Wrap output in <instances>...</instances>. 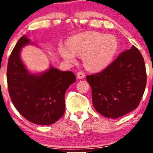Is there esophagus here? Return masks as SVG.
Returning <instances> with one entry per match:
<instances>
[{
  "instance_id": "obj_1",
  "label": "esophagus",
  "mask_w": 153,
  "mask_h": 153,
  "mask_svg": "<svg viewBox=\"0 0 153 153\" xmlns=\"http://www.w3.org/2000/svg\"><path fill=\"white\" fill-rule=\"evenodd\" d=\"M77 78H78V79H83L85 78V74L82 72H78L77 73Z\"/></svg>"
}]
</instances>
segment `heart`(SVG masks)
<instances>
[{
    "instance_id": "b5f03b06",
    "label": "heart",
    "mask_w": 153,
    "mask_h": 153,
    "mask_svg": "<svg viewBox=\"0 0 153 153\" xmlns=\"http://www.w3.org/2000/svg\"><path fill=\"white\" fill-rule=\"evenodd\" d=\"M118 48V42L113 35L89 31L73 36L68 45L60 44L58 50L65 61L73 63L82 56L83 65L88 71L99 72L107 68L113 60Z\"/></svg>"
}]
</instances>
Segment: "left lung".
I'll list each match as a JSON object with an SVG mask.
<instances>
[{
  "label": "left lung",
  "mask_w": 153,
  "mask_h": 153,
  "mask_svg": "<svg viewBox=\"0 0 153 153\" xmlns=\"http://www.w3.org/2000/svg\"><path fill=\"white\" fill-rule=\"evenodd\" d=\"M95 109L106 118L117 119L137 108L145 92L146 69L141 53L132 46L105 70L88 75Z\"/></svg>",
  "instance_id": "obj_1"
}]
</instances>
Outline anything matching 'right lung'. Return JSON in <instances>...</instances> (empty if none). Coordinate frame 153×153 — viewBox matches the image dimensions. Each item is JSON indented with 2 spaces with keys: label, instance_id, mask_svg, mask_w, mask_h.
I'll return each mask as SVG.
<instances>
[{
  "label": "right lung",
  "instance_id": "add662e5",
  "mask_svg": "<svg viewBox=\"0 0 153 153\" xmlns=\"http://www.w3.org/2000/svg\"><path fill=\"white\" fill-rule=\"evenodd\" d=\"M28 45H36L26 35L19 39L10 54L7 82L12 103L24 118L39 125H50L64 114L65 94L76 77L50 65L42 73H32L21 58V51Z\"/></svg>",
  "mask_w": 153,
  "mask_h": 153
}]
</instances>
